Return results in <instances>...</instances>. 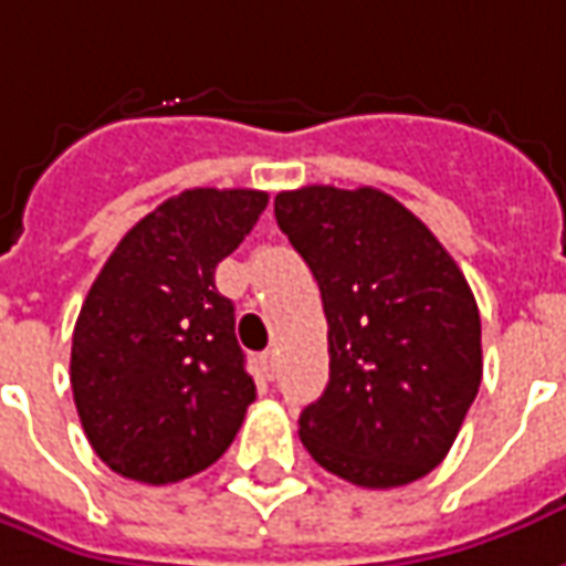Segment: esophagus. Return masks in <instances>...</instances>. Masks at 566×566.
Listing matches in <instances>:
<instances>
[{"label": "esophagus", "instance_id": "esophagus-1", "mask_svg": "<svg viewBox=\"0 0 566 566\" xmlns=\"http://www.w3.org/2000/svg\"><path fill=\"white\" fill-rule=\"evenodd\" d=\"M260 368H263V375H266L269 380L275 378V371H279V353H275V349H266V353L260 356Z\"/></svg>", "mask_w": 566, "mask_h": 566}]
</instances>
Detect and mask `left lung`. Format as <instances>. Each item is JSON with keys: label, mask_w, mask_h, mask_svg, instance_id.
I'll list each match as a JSON object with an SVG mask.
<instances>
[{"label": "left lung", "mask_w": 566, "mask_h": 566, "mask_svg": "<svg viewBox=\"0 0 566 566\" xmlns=\"http://www.w3.org/2000/svg\"><path fill=\"white\" fill-rule=\"evenodd\" d=\"M275 219L313 269L328 318L332 378L300 415L306 452L365 490L430 474L483 378L480 313L461 269L378 188L282 191Z\"/></svg>", "instance_id": "1"}]
</instances>
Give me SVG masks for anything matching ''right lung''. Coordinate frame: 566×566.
Masks as SVG:
<instances>
[{
    "label": "right lung",
    "mask_w": 566,
    "mask_h": 566,
    "mask_svg": "<svg viewBox=\"0 0 566 566\" xmlns=\"http://www.w3.org/2000/svg\"><path fill=\"white\" fill-rule=\"evenodd\" d=\"M266 203L253 188H188L138 219L92 282L71 387L111 471L164 486L232 446L256 387L213 275Z\"/></svg>",
    "instance_id": "add662e5"
}]
</instances>
